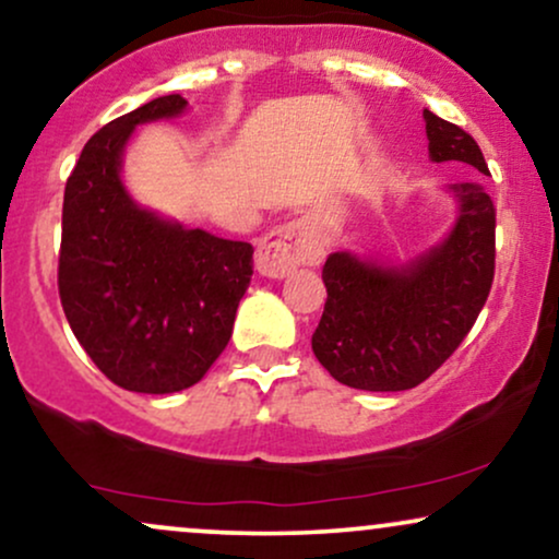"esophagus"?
<instances>
[{
  "instance_id": "obj_1",
  "label": "esophagus",
  "mask_w": 559,
  "mask_h": 559,
  "mask_svg": "<svg viewBox=\"0 0 559 559\" xmlns=\"http://www.w3.org/2000/svg\"><path fill=\"white\" fill-rule=\"evenodd\" d=\"M320 260L322 247L305 218L288 221L275 228L260 241L258 252H254V265L267 278H286L299 265H318Z\"/></svg>"
}]
</instances>
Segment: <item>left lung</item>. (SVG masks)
<instances>
[{
	"label": "left lung",
	"mask_w": 559,
	"mask_h": 559,
	"mask_svg": "<svg viewBox=\"0 0 559 559\" xmlns=\"http://www.w3.org/2000/svg\"><path fill=\"white\" fill-rule=\"evenodd\" d=\"M429 158L489 174L476 140L425 109ZM459 221L442 245L393 267L333 252L322 267L328 299L312 352L335 380L393 393L425 382L461 346L495 278V203L479 181L450 185Z\"/></svg>",
	"instance_id": "8db88e82"
}]
</instances>
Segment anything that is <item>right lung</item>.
<instances>
[{"label": "right lung", "mask_w": 559, "mask_h": 559, "mask_svg": "<svg viewBox=\"0 0 559 559\" xmlns=\"http://www.w3.org/2000/svg\"><path fill=\"white\" fill-rule=\"evenodd\" d=\"M185 109L171 93L100 127L64 187L59 299L93 365L132 393H177L203 380L231 338L252 275V245L145 211L119 177L134 127Z\"/></svg>", "instance_id": "add662e5"}]
</instances>
